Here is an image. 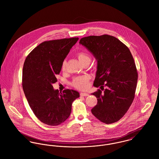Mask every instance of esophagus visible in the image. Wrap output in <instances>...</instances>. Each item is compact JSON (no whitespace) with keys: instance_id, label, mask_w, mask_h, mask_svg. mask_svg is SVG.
Wrapping results in <instances>:
<instances>
[{"instance_id":"esophagus-1","label":"esophagus","mask_w":159,"mask_h":159,"mask_svg":"<svg viewBox=\"0 0 159 159\" xmlns=\"http://www.w3.org/2000/svg\"><path fill=\"white\" fill-rule=\"evenodd\" d=\"M80 95H81V96H84V97L89 96V93H84V92H81V93H80Z\"/></svg>"}]
</instances>
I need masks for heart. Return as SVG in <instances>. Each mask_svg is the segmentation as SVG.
<instances>
[{
    "mask_svg": "<svg viewBox=\"0 0 159 159\" xmlns=\"http://www.w3.org/2000/svg\"><path fill=\"white\" fill-rule=\"evenodd\" d=\"M76 56L79 61L84 65L86 63H89L91 61L90 55L85 51H79L76 53ZM67 66V61L65 60L62 64V70H65ZM90 76L89 75H82L75 77L71 83L72 86L79 90H86L89 85Z\"/></svg>",
    "mask_w": 159,
    "mask_h": 159,
    "instance_id": "heart-1",
    "label": "heart"
}]
</instances>
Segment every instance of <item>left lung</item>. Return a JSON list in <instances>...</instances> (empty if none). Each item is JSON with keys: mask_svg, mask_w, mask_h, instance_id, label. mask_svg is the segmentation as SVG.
<instances>
[{"mask_svg": "<svg viewBox=\"0 0 159 159\" xmlns=\"http://www.w3.org/2000/svg\"><path fill=\"white\" fill-rule=\"evenodd\" d=\"M80 43L96 58L93 86L104 90L92 93L97 98L92 113L107 124L114 123L127 112L135 98L138 72L132 54L127 46L109 35L83 37Z\"/></svg>", "mask_w": 159, "mask_h": 159, "instance_id": "8db88e82", "label": "left lung"}]
</instances>
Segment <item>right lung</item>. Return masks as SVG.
<instances>
[{
  "instance_id": "add662e5",
  "label": "right lung",
  "mask_w": 159,
  "mask_h": 159,
  "mask_svg": "<svg viewBox=\"0 0 159 159\" xmlns=\"http://www.w3.org/2000/svg\"><path fill=\"white\" fill-rule=\"evenodd\" d=\"M78 37L45 41L35 47L24 63L22 85L29 105L43 123L56 126L68 119L73 102L80 97L78 92L54 90L62 64Z\"/></svg>"
}]
</instances>
